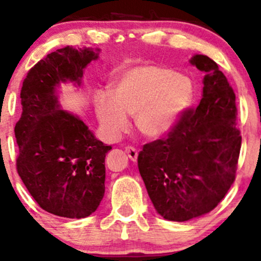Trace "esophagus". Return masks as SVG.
Here are the masks:
<instances>
[{
    "label": "esophagus",
    "mask_w": 261,
    "mask_h": 261,
    "mask_svg": "<svg viewBox=\"0 0 261 261\" xmlns=\"http://www.w3.org/2000/svg\"><path fill=\"white\" fill-rule=\"evenodd\" d=\"M125 151H126V154L128 155V158L133 160V162H136V160H138V150H136L135 147L127 146L125 149Z\"/></svg>",
    "instance_id": "esophagus-1"
}]
</instances>
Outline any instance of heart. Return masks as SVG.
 I'll return each instance as SVG.
<instances>
[{"label": "heart", "mask_w": 261, "mask_h": 261, "mask_svg": "<svg viewBox=\"0 0 261 261\" xmlns=\"http://www.w3.org/2000/svg\"><path fill=\"white\" fill-rule=\"evenodd\" d=\"M192 98L193 83L187 75L156 65H140L115 82L112 98L99 97L96 111L110 138H118L127 127L126 115H135L139 133L156 139L173 130Z\"/></svg>", "instance_id": "1"}]
</instances>
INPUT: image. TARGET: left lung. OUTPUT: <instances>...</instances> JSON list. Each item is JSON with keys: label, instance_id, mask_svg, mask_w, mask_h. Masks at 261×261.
<instances>
[{"label": "left lung", "instance_id": "1", "mask_svg": "<svg viewBox=\"0 0 261 261\" xmlns=\"http://www.w3.org/2000/svg\"><path fill=\"white\" fill-rule=\"evenodd\" d=\"M191 63L206 73L201 102L138 156L155 210L178 222L208 213L222 201L235 181L241 149L232 87L207 55L196 54Z\"/></svg>", "mask_w": 261, "mask_h": 261}]
</instances>
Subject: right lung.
Masks as SVG:
<instances>
[{"mask_svg": "<svg viewBox=\"0 0 261 261\" xmlns=\"http://www.w3.org/2000/svg\"><path fill=\"white\" fill-rule=\"evenodd\" d=\"M97 58L91 49H58L29 70L21 88L17 173L36 203L60 217H87L105 194V158L112 147L60 110L55 96L60 82L81 84L83 69Z\"/></svg>", "mask_w": 261, "mask_h": 261, "instance_id": "add662e5", "label": "right lung"}]
</instances>
